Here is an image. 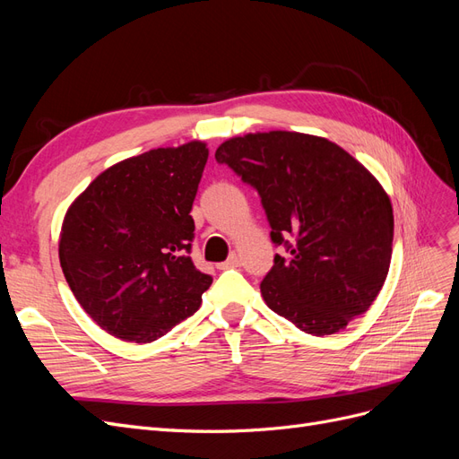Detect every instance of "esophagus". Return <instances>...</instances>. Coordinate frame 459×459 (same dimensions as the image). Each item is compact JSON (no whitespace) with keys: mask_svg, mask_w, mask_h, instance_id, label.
Returning a JSON list of instances; mask_svg holds the SVG:
<instances>
[{"mask_svg":"<svg viewBox=\"0 0 459 459\" xmlns=\"http://www.w3.org/2000/svg\"><path fill=\"white\" fill-rule=\"evenodd\" d=\"M241 266V258L238 255H231L226 262H220L218 264V270H226V268H238Z\"/></svg>","mask_w":459,"mask_h":459,"instance_id":"1","label":"esophagus"}]
</instances>
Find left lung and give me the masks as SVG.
<instances>
[{
    "label": "left lung",
    "instance_id": "8db88e82",
    "mask_svg": "<svg viewBox=\"0 0 459 459\" xmlns=\"http://www.w3.org/2000/svg\"><path fill=\"white\" fill-rule=\"evenodd\" d=\"M216 160L258 191L272 241L287 245L260 283L270 310L324 337L371 307L391 266L394 216L362 162L325 137L285 130L230 137Z\"/></svg>",
    "mask_w": 459,
    "mask_h": 459
}]
</instances>
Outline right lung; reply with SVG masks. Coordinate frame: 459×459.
I'll use <instances>...</instances> for the list:
<instances>
[{"mask_svg": "<svg viewBox=\"0 0 459 459\" xmlns=\"http://www.w3.org/2000/svg\"><path fill=\"white\" fill-rule=\"evenodd\" d=\"M208 159L204 142L124 159L66 208L59 235L65 280L103 331L152 342L197 312L212 277L189 251L191 206Z\"/></svg>", "mask_w": 459, "mask_h": 459, "instance_id": "1", "label": "right lung"}]
</instances>
